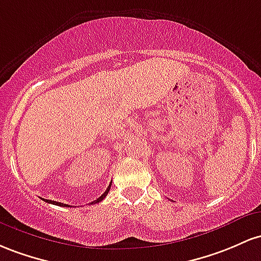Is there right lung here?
Here are the masks:
<instances>
[{"label":"right lung","mask_w":261,"mask_h":261,"mask_svg":"<svg viewBox=\"0 0 261 261\" xmlns=\"http://www.w3.org/2000/svg\"><path fill=\"white\" fill-rule=\"evenodd\" d=\"M111 185H112V181H111V184H110V185H108V187H107V190H106V191H105L103 194H102L101 196H99V197L97 198V200H95V201H93V202H91V204H93V203H98V202H101L102 200H103V198L106 197V196H107L108 191H110V189H111ZM46 202H49V203H53V204H57V206H61V207H70L69 204L61 203V202H57V201H50V200H46Z\"/></svg>","instance_id":"obj_1"}]
</instances>
